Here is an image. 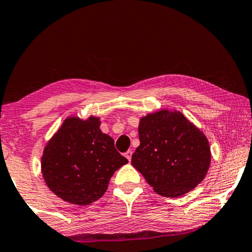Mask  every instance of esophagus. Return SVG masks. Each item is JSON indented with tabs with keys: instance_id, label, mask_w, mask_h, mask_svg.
<instances>
[{
	"instance_id": "obj_1",
	"label": "esophagus",
	"mask_w": 252,
	"mask_h": 252,
	"mask_svg": "<svg viewBox=\"0 0 252 252\" xmlns=\"http://www.w3.org/2000/svg\"><path fill=\"white\" fill-rule=\"evenodd\" d=\"M132 150H128V151H126L125 153V157L127 158V159H128V161H130V159H132Z\"/></svg>"
}]
</instances>
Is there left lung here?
Segmentation results:
<instances>
[{
    "label": "left lung",
    "mask_w": 252,
    "mask_h": 252,
    "mask_svg": "<svg viewBox=\"0 0 252 252\" xmlns=\"http://www.w3.org/2000/svg\"><path fill=\"white\" fill-rule=\"evenodd\" d=\"M139 139L132 165L157 194L179 197L201 184L208 173V137L180 111L161 109L142 117Z\"/></svg>",
    "instance_id": "left-lung-1"
}]
</instances>
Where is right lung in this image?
<instances>
[{"label": "right lung", "mask_w": 252, "mask_h": 252, "mask_svg": "<svg viewBox=\"0 0 252 252\" xmlns=\"http://www.w3.org/2000/svg\"><path fill=\"white\" fill-rule=\"evenodd\" d=\"M99 126V117H67L43 149L44 181L55 195L71 204L88 205L101 198L113 173L128 163Z\"/></svg>", "instance_id": "1"}]
</instances>
